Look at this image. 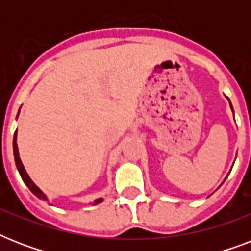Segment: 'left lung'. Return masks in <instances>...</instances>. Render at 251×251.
Returning <instances> with one entry per match:
<instances>
[{"label": "left lung", "instance_id": "left-lung-1", "mask_svg": "<svg viewBox=\"0 0 251 251\" xmlns=\"http://www.w3.org/2000/svg\"><path fill=\"white\" fill-rule=\"evenodd\" d=\"M229 104H230V101H229ZM230 108H232V104H230ZM232 110H233V108H232Z\"/></svg>", "mask_w": 251, "mask_h": 251}]
</instances>
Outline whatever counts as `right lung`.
Segmentation results:
<instances>
[{
    "label": "right lung",
    "mask_w": 251,
    "mask_h": 251,
    "mask_svg": "<svg viewBox=\"0 0 251 251\" xmlns=\"http://www.w3.org/2000/svg\"><path fill=\"white\" fill-rule=\"evenodd\" d=\"M18 116H19V112H18ZM17 116V118H18ZM13 150H14V159H15V164H17V168H18V172H19V175H21L22 179H23V182L27 185V187H28L29 190L32 191L33 194L36 195L37 198L40 199H44V201H48V198H47V195L43 193V191L39 189V187L35 185V182H33L32 179L29 178L28 173L25 172V167H23V164H22V160L21 157H19V151H18V145H17V131H15V134H14V139H13ZM100 202H102V198H98L95 199L94 203L92 204H99Z\"/></svg>",
    "instance_id": "right-lung-1"
}]
</instances>
